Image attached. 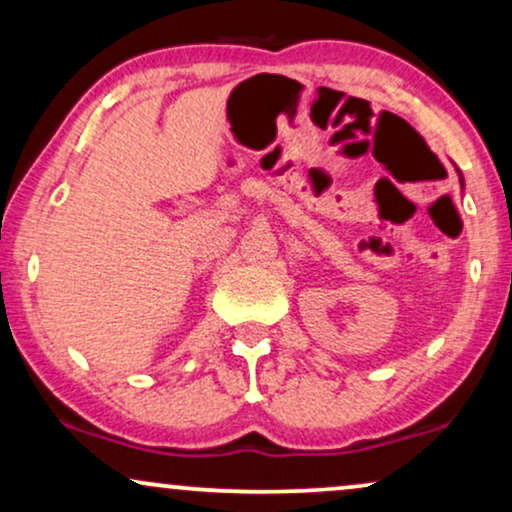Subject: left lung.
<instances>
[{
	"label": "left lung",
	"instance_id": "left-lung-1",
	"mask_svg": "<svg viewBox=\"0 0 512 512\" xmlns=\"http://www.w3.org/2000/svg\"><path fill=\"white\" fill-rule=\"evenodd\" d=\"M457 173H460V170H457ZM460 182H462V175H460Z\"/></svg>",
	"mask_w": 512,
	"mask_h": 512
}]
</instances>
